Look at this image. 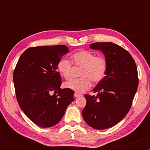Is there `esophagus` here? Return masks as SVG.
I'll use <instances>...</instances> for the list:
<instances>
[{
	"label": "esophagus",
	"instance_id": "34e87169",
	"mask_svg": "<svg viewBox=\"0 0 150 150\" xmlns=\"http://www.w3.org/2000/svg\"><path fill=\"white\" fill-rule=\"evenodd\" d=\"M74 96H75V97H80V96H82V95H81L80 94H79V93L75 92V94H74Z\"/></svg>",
	"mask_w": 150,
	"mask_h": 150
}]
</instances>
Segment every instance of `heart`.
<instances>
[{
    "instance_id": "obj_1",
    "label": "heart",
    "mask_w": 150,
    "mask_h": 150,
    "mask_svg": "<svg viewBox=\"0 0 150 150\" xmlns=\"http://www.w3.org/2000/svg\"><path fill=\"white\" fill-rule=\"evenodd\" d=\"M73 61L77 66L82 67L80 78L72 79L65 83L66 88L76 92H83L92 86V81L99 82L103 80L107 70V61L103 56H98L88 51H81L74 53ZM57 69L65 79L72 75V63L69 60L62 58L57 64Z\"/></svg>"
}]
</instances>
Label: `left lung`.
<instances>
[{
	"label": "left lung",
	"mask_w": 150,
	"mask_h": 150,
	"mask_svg": "<svg viewBox=\"0 0 150 150\" xmlns=\"http://www.w3.org/2000/svg\"><path fill=\"white\" fill-rule=\"evenodd\" d=\"M89 48L99 50L107 61L106 75L93 92L86 94L82 116L89 126L97 130L109 128L123 119L131 107L138 86L135 61L129 52L112 42H97Z\"/></svg>",
	"instance_id": "1"
}]
</instances>
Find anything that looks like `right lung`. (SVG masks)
<instances>
[{
	"mask_svg": "<svg viewBox=\"0 0 150 150\" xmlns=\"http://www.w3.org/2000/svg\"><path fill=\"white\" fill-rule=\"evenodd\" d=\"M68 52L65 45L29 48L15 67L13 82L19 106L42 128L57 124L74 101L73 90L61 88V77L57 71L58 61Z\"/></svg>",
	"mask_w": 150,
	"mask_h": 150,
	"instance_id": "add662e5",
	"label": "right lung"
}]
</instances>
